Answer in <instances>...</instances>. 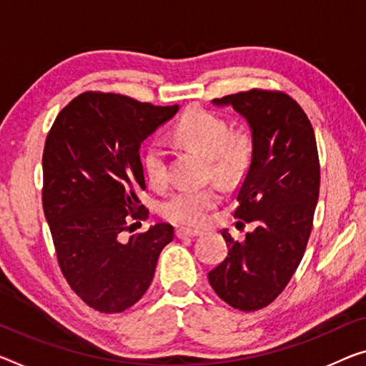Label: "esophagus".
<instances>
[{
    "instance_id": "obj_1",
    "label": "esophagus",
    "mask_w": 366,
    "mask_h": 366,
    "mask_svg": "<svg viewBox=\"0 0 366 366\" xmlns=\"http://www.w3.org/2000/svg\"><path fill=\"white\" fill-rule=\"evenodd\" d=\"M201 230L198 229H189V227H179L177 229V237L178 239H187V237H198Z\"/></svg>"
}]
</instances>
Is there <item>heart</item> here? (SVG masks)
Masks as SVG:
<instances>
[{"label": "heart", "mask_w": 366, "mask_h": 366, "mask_svg": "<svg viewBox=\"0 0 366 366\" xmlns=\"http://www.w3.org/2000/svg\"><path fill=\"white\" fill-rule=\"evenodd\" d=\"M175 136L206 157L209 175L222 184L237 183L250 164V139L245 134L232 136L227 122L207 111H188L177 124ZM167 154L165 144L160 140H152L145 150V173L154 187H162L168 178ZM217 201L219 193L214 188L184 187L162 201L160 212L172 222L198 226Z\"/></svg>", "instance_id": "obj_1"}]
</instances>
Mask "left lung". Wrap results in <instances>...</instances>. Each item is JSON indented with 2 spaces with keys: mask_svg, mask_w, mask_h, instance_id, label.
I'll list each match as a JSON object with an SVG mask.
<instances>
[{
  "mask_svg": "<svg viewBox=\"0 0 366 366\" xmlns=\"http://www.w3.org/2000/svg\"><path fill=\"white\" fill-rule=\"evenodd\" d=\"M230 106L249 126L252 157L235 191L234 217L255 222L242 242L222 229L229 254L207 273L216 295L240 311L277 297L305 255L319 199L316 137L301 106L288 94L252 89L212 99Z\"/></svg>",
  "mask_w": 366,
  "mask_h": 366,
  "instance_id": "1",
  "label": "left lung"
}]
</instances>
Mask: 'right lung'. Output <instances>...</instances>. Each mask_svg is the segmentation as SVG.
Listing matches in <instances>:
<instances>
[{"label":"right lung","instance_id":"1","mask_svg":"<svg viewBox=\"0 0 366 366\" xmlns=\"http://www.w3.org/2000/svg\"><path fill=\"white\" fill-rule=\"evenodd\" d=\"M179 106H152L121 94L83 93L50 129L42 157L44 214L61 273L99 312H122L145 295L157 260L173 240L170 224L121 240L131 219L147 217L140 145Z\"/></svg>","mask_w":366,"mask_h":366}]
</instances>
